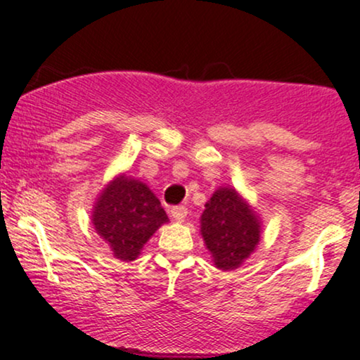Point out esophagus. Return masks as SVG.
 Here are the masks:
<instances>
[{
  "label": "esophagus",
  "instance_id": "1",
  "mask_svg": "<svg viewBox=\"0 0 360 360\" xmlns=\"http://www.w3.org/2000/svg\"><path fill=\"white\" fill-rule=\"evenodd\" d=\"M171 217L174 218V221L177 223L184 221V218L188 217V208H186V206H174V208L171 210Z\"/></svg>",
  "mask_w": 360,
  "mask_h": 360
}]
</instances>
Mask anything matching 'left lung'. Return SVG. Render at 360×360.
I'll return each instance as SVG.
<instances>
[{
    "label": "left lung",
    "mask_w": 360,
    "mask_h": 360,
    "mask_svg": "<svg viewBox=\"0 0 360 360\" xmlns=\"http://www.w3.org/2000/svg\"><path fill=\"white\" fill-rule=\"evenodd\" d=\"M201 235L214 267L232 271L259 245L260 220L233 188H218L205 205Z\"/></svg>",
    "instance_id": "left-lung-1"
}]
</instances>
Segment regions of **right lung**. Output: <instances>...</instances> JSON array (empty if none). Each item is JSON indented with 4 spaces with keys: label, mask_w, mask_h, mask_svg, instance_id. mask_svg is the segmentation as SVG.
Instances as JSON below:
<instances>
[{
    "label": "right lung",
    "mask_w": 360,
    "mask_h": 360,
    "mask_svg": "<svg viewBox=\"0 0 360 360\" xmlns=\"http://www.w3.org/2000/svg\"><path fill=\"white\" fill-rule=\"evenodd\" d=\"M91 221L115 257L128 262L169 218L147 184L120 174L98 196Z\"/></svg>",
    "instance_id": "obj_1"
}]
</instances>
